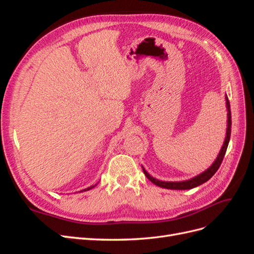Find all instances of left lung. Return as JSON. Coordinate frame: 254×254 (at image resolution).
<instances>
[{
	"label": "left lung",
	"instance_id": "left-lung-1",
	"mask_svg": "<svg viewBox=\"0 0 254 254\" xmlns=\"http://www.w3.org/2000/svg\"><path fill=\"white\" fill-rule=\"evenodd\" d=\"M226 104H227V109H228V128H227V136L225 139V143L222 145V147L220 149L219 155L217 157V159L215 160V162L211 165L210 168H207L205 172H203L202 174L198 175L197 177L193 179H190L187 181H182V182H165V181H160L157 180L155 178H152V177L146 172L144 168H143V172L145 174V176L147 177V178L152 182L155 183L156 186L160 187V188H164V189H170V190H190V189H193L196 188L198 186H200V184L206 182L209 179H211L213 175L218 171V168L222 162V160H224V157L226 155V151L228 148V145H229V141H230V136H231V125H232V120H231V108H230V102L228 99V96H226Z\"/></svg>",
	"mask_w": 254,
	"mask_h": 254
}]
</instances>
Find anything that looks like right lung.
<instances>
[{"label": "right lung", "instance_id": "right-lung-1", "mask_svg": "<svg viewBox=\"0 0 254 254\" xmlns=\"http://www.w3.org/2000/svg\"><path fill=\"white\" fill-rule=\"evenodd\" d=\"M92 188H94V186H93V187H90V188H88V189H84L83 190H91ZM83 190H81V191H83Z\"/></svg>", "mask_w": 254, "mask_h": 254}]
</instances>
